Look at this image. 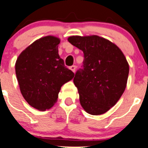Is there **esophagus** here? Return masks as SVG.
Wrapping results in <instances>:
<instances>
[{"instance_id":"34e87169","label":"esophagus","mask_w":148,"mask_h":148,"mask_svg":"<svg viewBox=\"0 0 148 148\" xmlns=\"http://www.w3.org/2000/svg\"><path fill=\"white\" fill-rule=\"evenodd\" d=\"M70 69L72 71H73V72H74H74H75V70H76V66H75V65L71 66V67H70Z\"/></svg>"}]
</instances>
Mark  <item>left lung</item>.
Returning a JSON list of instances; mask_svg holds the SVG:
<instances>
[{
	"label": "left lung",
	"mask_w": 148,
	"mask_h": 148,
	"mask_svg": "<svg viewBox=\"0 0 148 148\" xmlns=\"http://www.w3.org/2000/svg\"><path fill=\"white\" fill-rule=\"evenodd\" d=\"M68 42L82 50V68L75 74L80 103L87 113L97 116L116 105L125 90L129 65L114 43L98 36H73Z\"/></svg>",
	"instance_id": "8db88e82"
}]
</instances>
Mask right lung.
I'll list each match as a JSON object with an SVG mask.
<instances>
[{"label":"right lung","instance_id":"1","mask_svg":"<svg viewBox=\"0 0 148 148\" xmlns=\"http://www.w3.org/2000/svg\"><path fill=\"white\" fill-rule=\"evenodd\" d=\"M59 43L57 37H42L23 50L16 62L20 92L31 106L40 111L53 106L62 85L74 76L58 55Z\"/></svg>","mask_w":148,"mask_h":148}]
</instances>
